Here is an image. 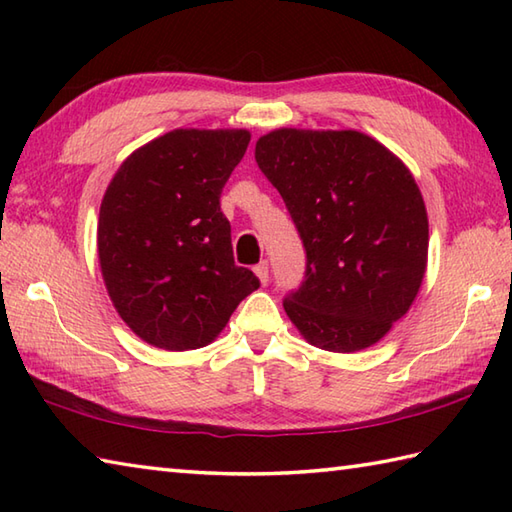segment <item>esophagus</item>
Segmentation results:
<instances>
[{
    "label": "esophagus",
    "mask_w": 512,
    "mask_h": 512,
    "mask_svg": "<svg viewBox=\"0 0 512 512\" xmlns=\"http://www.w3.org/2000/svg\"><path fill=\"white\" fill-rule=\"evenodd\" d=\"M255 275H257V279H259V284L266 286V284H268V262H259V264L255 266Z\"/></svg>",
    "instance_id": "1"
}]
</instances>
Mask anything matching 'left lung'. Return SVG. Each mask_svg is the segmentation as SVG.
<instances>
[{"label":"left lung","instance_id":"1","mask_svg":"<svg viewBox=\"0 0 512 512\" xmlns=\"http://www.w3.org/2000/svg\"><path fill=\"white\" fill-rule=\"evenodd\" d=\"M255 160L284 198L308 255L306 281L284 301L319 350L376 345L418 297L429 220L409 167L356 129L279 127Z\"/></svg>","mask_w":512,"mask_h":512}]
</instances>
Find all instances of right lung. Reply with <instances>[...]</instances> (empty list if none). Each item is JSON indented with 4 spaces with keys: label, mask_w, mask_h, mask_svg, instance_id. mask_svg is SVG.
Segmentation results:
<instances>
[{
    "label": "right lung",
    "mask_w": 512,
    "mask_h": 512,
    "mask_svg": "<svg viewBox=\"0 0 512 512\" xmlns=\"http://www.w3.org/2000/svg\"><path fill=\"white\" fill-rule=\"evenodd\" d=\"M248 129H173L129 154L101 202L96 246L107 295L127 328L169 352L217 339L259 288L235 266L220 193Z\"/></svg>",
    "instance_id": "add662e5"
}]
</instances>
